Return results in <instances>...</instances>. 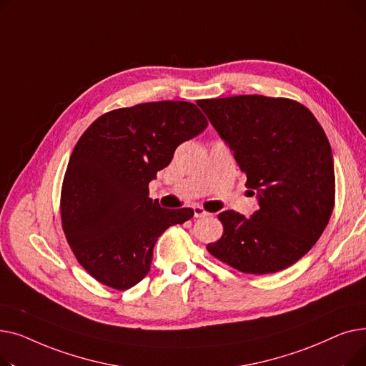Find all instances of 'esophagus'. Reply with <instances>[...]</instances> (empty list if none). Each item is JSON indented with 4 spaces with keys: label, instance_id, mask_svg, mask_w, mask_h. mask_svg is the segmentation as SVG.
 Masks as SVG:
<instances>
[{
    "label": "esophagus",
    "instance_id": "34e87169",
    "mask_svg": "<svg viewBox=\"0 0 366 366\" xmlns=\"http://www.w3.org/2000/svg\"><path fill=\"white\" fill-rule=\"evenodd\" d=\"M210 214L209 212H206V210L203 209V207H200V206H196L194 207V218H204V217H209Z\"/></svg>",
    "mask_w": 366,
    "mask_h": 366
}]
</instances>
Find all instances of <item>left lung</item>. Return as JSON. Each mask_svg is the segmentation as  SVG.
Returning a JSON list of instances; mask_svg holds the SVG:
<instances>
[{"mask_svg":"<svg viewBox=\"0 0 366 366\" xmlns=\"http://www.w3.org/2000/svg\"><path fill=\"white\" fill-rule=\"evenodd\" d=\"M197 105L233 151L259 204L251 218L219 214L224 234L207 251L243 273L285 270L310 251L332 214L328 138L310 109L291 99L240 94Z\"/></svg>","mask_w":366,"mask_h":366,"instance_id":"obj_1","label":"left lung"}]
</instances>
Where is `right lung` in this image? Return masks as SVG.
Masks as SVG:
<instances>
[{"label":"right lung","mask_w":366,"mask_h":366,"mask_svg":"<svg viewBox=\"0 0 366 366\" xmlns=\"http://www.w3.org/2000/svg\"><path fill=\"white\" fill-rule=\"evenodd\" d=\"M207 127L191 102L160 101L109 111L76 142L66 167L61 217L75 258L96 280L126 291L149 272L152 249L194 210L164 209L148 184L179 144Z\"/></svg>","instance_id":"right-lung-1"}]
</instances>
